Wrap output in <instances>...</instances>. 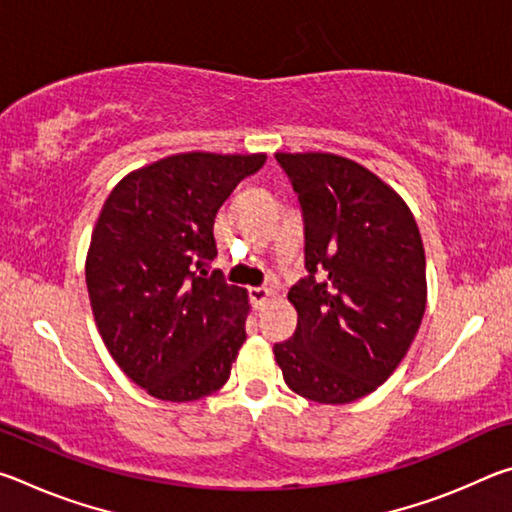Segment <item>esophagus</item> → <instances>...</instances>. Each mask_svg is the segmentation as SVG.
<instances>
[{
    "label": "esophagus",
    "instance_id": "esophagus-1",
    "mask_svg": "<svg viewBox=\"0 0 512 512\" xmlns=\"http://www.w3.org/2000/svg\"><path fill=\"white\" fill-rule=\"evenodd\" d=\"M248 296H250V302H253L257 309H262L266 302L271 300L273 291L266 289V287H253V289H248Z\"/></svg>",
    "mask_w": 512,
    "mask_h": 512
}]
</instances>
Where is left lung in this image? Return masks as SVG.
Returning a JSON list of instances; mask_svg holds the SVG:
<instances>
[{
    "instance_id": "8db88e82",
    "label": "left lung",
    "mask_w": 512,
    "mask_h": 512,
    "mask_svg": "<svg viewBox=\"0 0 512 512\" xmlns=\"http://www.w3.org/2000/svg\"><path fill=\"white\" fill-rule=\"evenodd\" d=\"M305 219L307 277L289 302L298 327L275 343L293 393L320 404L366 397L393 375L427 307V262L409 205L334 153H275Z\"/></svg>"
}]
</instances>
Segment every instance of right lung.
<instances>
[{
    "label": "right lung",
    "instance_id": "obj_1",
    "mask_svg": "<svg viewBox=\"0 0 512 512\" xmlns=\"http://www.w3.org/2000/svg\"><path fill=\"white\" fill-rule=\"evenodd\" d=\"M264 153H178L131 171L103 203L85 282L117 366L164 402H194L228 381L246 341L248 293L207 275L214 219Z\"/></svg>",
    "mask_w": 512,
    "mask_h": 512
}]
</instances>
